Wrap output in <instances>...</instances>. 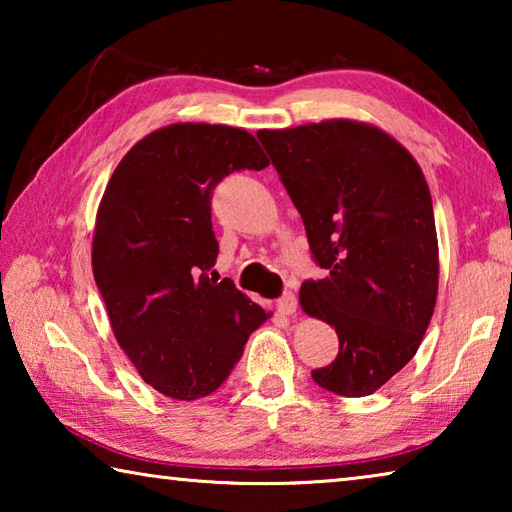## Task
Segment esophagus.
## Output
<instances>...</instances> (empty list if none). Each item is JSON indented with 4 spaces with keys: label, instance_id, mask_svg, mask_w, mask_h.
Listing matches in <instances>:
<instances>
[{
    "label": "esophagus",
    "instance_id": "34e87169",
    "mask_svg": "<svg viewBox=\"0 0 512 512\" xmlns=\"http://www.w3.org/2000/svg\"><path fill=\"white\" fill-rule=\"evenodd\" d=\"M296 309H298V298L293 296L291 291H287L280 300H277V311L284 316H293L296 314Z\"/></svg>",
    "mask_w": 512,
    "mask_h": 512
}]
</instances>
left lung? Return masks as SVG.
Segmentation results:
<instances>
[{
    "label": "left lung",
    "mask_w": 512,
    "mask_h": 512,
    "mask_svg": "<svg viewBox=\"0 0 512 512\" xmlns=\"http://www.w3.org/2000/svg\"><path fill=\"white\" fill-rule=\"evenodd\" d=\"M327 277L300 287L339 354L311 370L345 397L375 393L418 352L438 298V237L420 164L381 128L327 119L257 133Z\"/></svg>",
    "instance_id": "left-lung-1"
}]
</instances>
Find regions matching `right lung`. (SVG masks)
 <instances>
[{"instance_id":"obj_1","label":"right lung","mask_w":512,"mask_h":512,"mask_svg":"<svg viewBox=\"0 0 512 512\" xmlns=\"http://www.w3.org/2000/svg\"><path fill=\"white\" fill-rule=\"evenodd\" d=\"M264 167L262 146L244 128L180 121L142 137L103 192L94 282L119 348L146 384L173 400L214 393L250 332L271 318L228 277H207L219 255L214 185Z\"/></svg>"}]
</instances>
